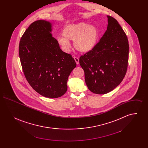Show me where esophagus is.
Segmentation results:
<instances>
[{"mask_svg": "<svg viewBox=\"0 0 148 148\" xmlns=\"http://www.w3.org/2000/svg\"><path fill=\"white\" fill-rule=\"evenodd\" d=\"M74 60H75V61L77 64L79 65V58H77V57H74Z\"/></svg>", "mask_w": 148, "mask_h": 148, "instance_id": "obj_1", "label": "esophagus"}]
</instances>
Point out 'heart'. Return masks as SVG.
Segmentation results:
<instances>
[{
	"instance_id": "b5f03b06",
	"label": "heart",
	"mask_w": 148,
	"mask_h": 148,
	"mask_svg": "<svg viewBox=\"0 0 148 148\" xmlns=\"http://www.w3.org/2000/svg\"><path fill=\"white\" fill-rule=\"evenodd\" d=\"M62 35L57 38V42L64 51H68L71 48L69 40L74 41L73 45L79 52L86 53L93 49L98 42L100 32L98 28L85 22L66 26Z\"/></svg>"
}]
</instances>
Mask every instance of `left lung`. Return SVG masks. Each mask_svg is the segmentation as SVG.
<instances>
[{
    "mask_svg": "<svg viewBox=\"0 0 148 148\" xmlns=\"http://www.w3.org/2000/svg\"><path fill=\"white\" fill-rule=\"evenodd\" d=\"M107 17V29L99 42L79 59L86 84L98 94L111 92L120 84L127 72L129 58L127 35L115 19Z\"/></svg>",
    "mask_w": 148,
    "mask_h": 148,
    "instance_id": "8db88e82",
    "label": "left lung"
}]
</instances>
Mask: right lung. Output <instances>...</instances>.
<instances>
[{"label": "right lung", "instance_id": "obj_1", "mask_svg": "<svg viewBox=\"0 0 148 148\" xmlns=\"http://www.w3.org/2000/svg\"><path fill=\"white\" fill-rule=\"evenodd\" d=\"M52 24L38 20L32 23L21 36L19 54L29 84L46 98H57L67 90V82L77 64L63 51L51 34Z\"/></svg>", "mask_w": 148, "mask_h": 148}]
</instances>
